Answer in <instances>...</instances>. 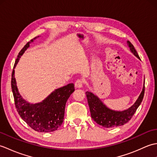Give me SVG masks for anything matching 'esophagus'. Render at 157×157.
<instances>
[{"instance_id":"1","label":"esophagus","mask_w":157,"mask_h":157,"mask_svg":"<svg viewBox=\"0 0 157 157\" xmlns=\"http://www.w3.org/2000/svg\"><path fill=\"white\" fill-rule=\"evenodd\" d=\"M83 85V80L81 79H77L75 82V86L76 88H81Z\"/></svg>"}]
</instances>
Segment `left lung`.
Masks as SVG:
<instances>
[{
    "instance_id": "obj_1",
    "label": "left lung",
    "mask_w": 157,
    "mask_h": 157,
    "mask_svg": "<svg viewBox=\"0 0 157 157\" xmlns=\"http://www.w3.org/2000/svg\"><path fill=\"white\" fill-rule=\"evenodd\" d=\"M128 44L130 51L138 59H140L132 43L128 40ZM144 90L145 86L144 84L141 94L139 96L134 105H133L128 109L123 111H116L109 109L93 93L88 91L86 92V97L88 99L92 118L98 124L102 125L104 128H115V127L124 125L132 119L138 106L141 104L143 98H144Z\"/></svg>"
}]
</instances>
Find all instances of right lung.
Returning <instances> with one entry per match:
<instances>
[{"label":"right lung","instance_id":"add662e5","mask_svg":"<svg viewBox=\"0 0 157 157\" xmlns=\"http://www.w3.org/2000/svg\"><path fill=\"white\" fill-rule=\"evenodd\" d=\"M31 42H33V40H31ZM29 46V42H28L19 52L12 72L11 88L15 107L23 121L35 131L54 132L58 129L63 122L66 102L75 90L74 84L71 83L55 90L42 102L33 105L25 101L19 94L17 88L14 68L20 56Z\"/></svg>","mask_w":157,"mask_h":157}]
</instances>
